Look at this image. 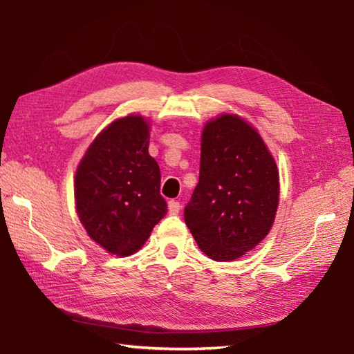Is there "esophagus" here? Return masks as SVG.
Listing matches in <instances>:
<instances>
[{
	"label": "esophagus",
	"instance_id": "obj_1",
	"mask_svg": "<svg viewBox=\"0 0 354 354\" xmlns=\"http://www.w3.org/2000/svg\"><path fill=\"white\" fill-rule=\"evenodd\" d=\"M179 209H181V205H179L178 201H175V199L169 201V213L170 214H178Z\"/></svg>",
	"mask_w": 354,
	"mask_h": 354
}]
</instances>
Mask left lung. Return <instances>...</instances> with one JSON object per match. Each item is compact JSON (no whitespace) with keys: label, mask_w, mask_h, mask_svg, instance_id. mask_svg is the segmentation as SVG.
Segmentation results:
<instances>
[{"label":"left lung","mask_w":354,"mask_h":354,"mask_svg":"<svg viewBox=\"0 0 354 354\" xmlns=\"http://www.w3.org/2000/svg\"><path fill=\"white\" fill-rule=\"evenodd\" d=\"M278 190L277 164L254 127L227 114L207 123L199 183L184 208L201 251L230 261L257 246L274 223Z\"/></svg>","instance_id":"left-lung-1"}]
</instances>
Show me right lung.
I'll use <instances>...</instances> for the list:
<instances>
[{
    "mask_svg": "<svg viewBox=\"0 0 354 354\" xmlns=\"http://www.w3.org/2000/svg\"><path fill=\"white\" fill-rule=\"evenodd\" d=\"M149 138L142 117L118 118L97 135L76 171L79 219L88 236L111 254L138 251L167 213Z\"/></svg>",
    "mask_w": 354,
    "mask_h": 354,
    "instance_id": "add662e5",
    "label": "right lung"
}]
</instances>
